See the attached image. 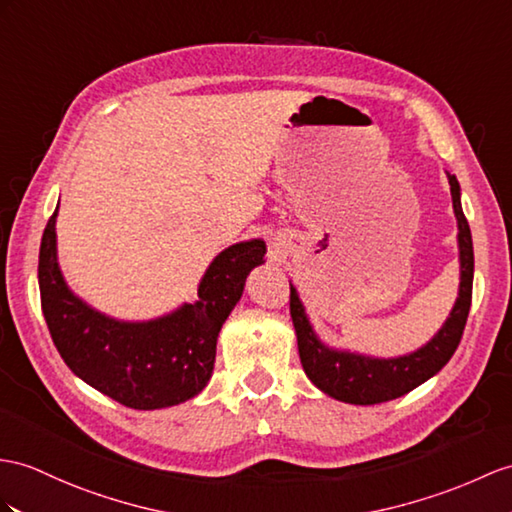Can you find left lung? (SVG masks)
Segmentation results:
<instances>
[{
  "label": "left lung",
  "mask_w": 512,
  "mask_h": 512,
  "mask_svg": "<svg viewBox=\"0 0 512 512\" xmlns=\"http://www.w3.org/2000/svg\"><path fill=\"white\" fill-rule=\"evenodd\" d=\"M450 191L454 202V213L458 219V247H460V291L456 306L452 308L450 319L439 330L434 339L423 345L421 350L400 358H369L347 352L328 350L326 345L315 336L313 328L306 319L304 306L299 302L295 289L291 286V319L297 334L299 358L306 376L323 393L339 402L347 404H380L402 397L415 386L439 373L447 360L456 352L463 336L469 306H471V289H473V243L471 230L465 219L463 206H460V186L456 176H450Z\"/></svg>",
  "instance_id": "left-lung-1"
}]
</instances>
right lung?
<instances>
[{
	"mask_svg": "<svg viewBox=\"0 0 512 512\" xmlns=\"http://www.w3.org/2000/svg\"><path fill=\"white\" fill-rule=\"evenodd\" d=\"M56 213L39 252L41 306L49 334L67 367L112 400L154 410L191 400L215 365L217 336L243 295L247 273L263 263L260 239L221 252L199 284L197 302L145 323H123L73 295L56 263Z\"/></svg>",
	"mask_w": 512,
	"mask_h": 512,
	"instance_id": "right-lung-1",
	"label": "right lung"
}]
</instances>
